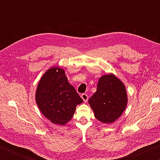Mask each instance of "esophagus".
Instances as JSON below:
<instances>
[{
    "label": "esophagus",
    "instance_id": "34e87169",
    "mask_svg": "<svg viewBox=\"0 0 160 160\" xmlns=\"http://www.w3.org/2000/svg\"><path fill=\"white\" fill-rule=\"evenodd\" d=\"M81 98H82L84 102H86L87 101V100H88V95H87V93H82V94L81 95Z\"/></svg>",
    "mask_w": 160,
    "mask_h": 160
}]
</instances>
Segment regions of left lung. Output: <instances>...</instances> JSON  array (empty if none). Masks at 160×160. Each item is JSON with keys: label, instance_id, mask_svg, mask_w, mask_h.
Masks as SVG:
<instances>
[{"label": "left lung", "instance_id": "1", "mask_svg": "<svg viewBox=\"0 0 160 160\" xmlns=\"http://www.w3.org/2000/svg\"><path fill=\"white\" fill-rule=\"evenodd\" d=\"M123 83L113 74L100 78L96 92L89 99L96 118L104 123H112L123 114L128 98Z\"/></svg>", "mask_w": 160, "mask_h": 160}]
</instances>
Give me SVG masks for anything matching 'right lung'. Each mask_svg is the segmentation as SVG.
Listing matches in <instances>:
<instances>
[{"label":"right lung","instance_id":"1","mask_svg":"<svg viewBox=\"0 0 160 160\" xmlns=\"http://www.w3.org/2000/svg\"><path fill=\"white\" fill-rule=\"evenodd\" d=\"M35 98L43 115L52 123L60 126L71 119L76 105L83 102L74 87L68 83L64 71L59 67L50 68L43 75Z\"/></svg>","mask_w":160,"mask_h":160}]
</instances>
